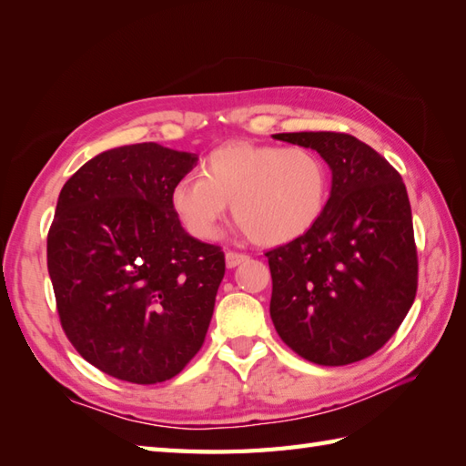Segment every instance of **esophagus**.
I'll return each instance as SVG.
<instances>
[{
	"mask_svg": "<svg viewBox=\"0 0 466 466\" xmlns=\"http://www.w3.org/2000/svg\"><path fill=\"white\" fill-rule=\"evenodd\" d=\"M243 261H247V255H243V253H235V251H227L225 253V265H227V268L239 267Z\"/></svg>",
	"mask_w": 466,
	"mask_h": 466,
	"instance_id": "34e87169",
	"label": "esophagus"
}]
</instances>
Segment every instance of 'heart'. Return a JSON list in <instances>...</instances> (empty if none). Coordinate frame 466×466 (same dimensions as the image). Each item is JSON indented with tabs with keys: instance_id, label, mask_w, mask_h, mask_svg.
I'll list each match as a JSON object with an SVG mask.
<instances>
[{
	"instance_id": "obj_1",
	"label": "heart",
	"mask_w": 466,
	"mask_h": 466,
	"mask_svg": "<svg viewBox=\"0 0 466 466\" xmlns=\"http://www.w3.org/2000/svg\"><path fill=\"white\" fill-rule=\"evenodd\" d=\"M201 175L187 173L171 187V209L189 235L213 241L227 203L243 231L267 247L291 243L323 215L329 171L313 149L235 141L211 151Z\"/></svg>"
}]
</instances>
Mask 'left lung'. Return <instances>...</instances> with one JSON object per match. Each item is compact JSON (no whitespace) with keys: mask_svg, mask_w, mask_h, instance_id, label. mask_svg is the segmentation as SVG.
<instances>
[{"mask_svg":"<svg viewBox=\"0 0 466 466\" xmlns=\"http://www.w3.org/2000/svg\"><path fill=\"white\" fill-rule=\"evenodd\" d=\"M275 139L317 151L333 181L311 229L267 253L273 325L315 365L357 363L395 335L417 295L407 187L385 157L347 133H277Z\"/></svg>","mask_w":466,"mask_h":466,"instance_id":"obj_1","label":"left lung"}]
</instances>
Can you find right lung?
Returning a JSON list of instances; mask_svg holds the SVG:
<instances>
[{
    "label": "right lung",
    "instance_id": "1",
    "mask_svg": "<svg viewBox=\"0 0 466 466\" xmlns=\"http://www.w3.org/2000/svg\"><path fill=\"white\" fill-rule=\"evenodd\" d=\"M198 159L153 141L107 149L59 193L47 271L61 327L109 377L163 382L203 345L225 255L185 231L169 201Z\"/></svg>",
    "mask_w": 466,
    "mask_h": 466
}]
</instances>
